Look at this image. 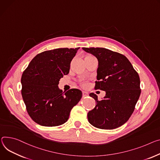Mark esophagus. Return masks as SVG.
<instances>
[{
    "mask_svg": "<svg viewBox=\"0 0 160 160\" xmlns=\"http://www.w3.org/2000/svg\"><path fill=\"white\" fill-rule=\"evenodd\" d=\"M82 94H83V97H86V96H88L89 95L88 92H85V91H83Z\"/></svg>",
    "mask_w": 160,
    "mask_h": 160,
    "instance_id": "esophagus-1",
    "label": "esophagus"
}]
</instances>
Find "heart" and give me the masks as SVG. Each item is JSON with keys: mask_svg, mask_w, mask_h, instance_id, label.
Listing matches in <instances>:
<instances>
[{"mask_svg": "<svg viewBox=\"0 0 160 160\" xmlns=\"http://www.w3.org/2000/svg\"><path fill=\"white\" fill-rule=\"evenodd\" d=\"M81 85H82L83 87L88 86V81H87L86 80H82L81 81Z\"/></svg>", "mask_w": 160, "mask_h": 160, "instance_id": "heart-1", "label": "heart"}]
</instances>
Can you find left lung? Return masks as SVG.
Masks as SVG:
<instances>
[{
  "mask_svg": "<svg viewBox=\"0 0 160 160\" xmlns=\"http://www.w3.org/2000/svg\"><path fill=\"white\" fill-rule=\"evenodd\" d=\"M98 61L95 89L106 92L99 101L93 92L89 96L96 107L89 112L88 118L93 126L113 129L123 125L133 113L140 97V78L126 57L104 48H82Z\"/></svg>",
  "mask_w": 160,
  "mask_h": 160,
  "instance_id": "1",
  "label": "left lung"
}]
</instances>
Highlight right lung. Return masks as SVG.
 <instances>
[{
    "instance_id": "obj_1",
    "label": "right lung",
    "mask_w": 160,
    "mask_h": 160,
    "mask_svg": "<svg viewBox=\"0 0 160 160\" xmlns=\"http://www.w3.org/2000/svg\"><path fill=\"white\" fill-rule=\"evenodd\" d=\"M57 48L38 54L23 71L22 95L31 119L43 126H57L69 119L71 109L80 100L77 89L62 92L58 85L69 73L70 63L78 50Z\"/></svg>"
}]
</instances>
